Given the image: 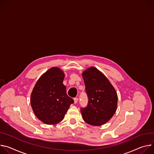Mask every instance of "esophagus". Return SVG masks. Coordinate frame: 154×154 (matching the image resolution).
I'll return each mask as SVG.
<instances>
[{"instance_id": "1", "label": "esophagus", "mask_w": 154, "mask_h": 154, "mask_svg": "<svg viewBox=\"0 0 154 154\" xmlns=\"http://www.w3.org/2000/svg\"><path fill=\"white\" fill-rule=\"evenodd\" d=\"M78 98H74V103L76 104V103H77V102H78Z\"/></svg>"}]
</instances>
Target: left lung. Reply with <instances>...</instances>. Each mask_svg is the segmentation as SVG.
<instances>
[{"label": "left lung", "mask_w": 154, "mask_h": 154, "mask_svg": "<svg viewBox=\"0 0 154 154\" xmlns=\"http://www.w3.org/2000/svg\"><path fill=\"white\" fill-rule=\"evenodd\" d=\"M82 76L89 98L87 107L81 109L84 121L93 126L103 125L117 110V92L105 75L94 66L84 70Z\"/></svg>", "instance_id": "obj_1"}]
</instances>
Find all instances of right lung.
Segmentation results:
<instances>
[{
  "mask_svg": "<svg viewBox=\"0 0 154 154\" xmlns=\"http://www.w3.org/2000/svg\"><path fill=\"white\" fill-rule=\"evenodd\" d=\"M65 74L60 68L53 66L37 80L30 96V104L37 117L47 125L61 122L73 100L66 94L63 84Z\"/></svg>",
  "mask_w": 154,
  "mask_h": 154,
  "instance_id": "obj_1",
  "label": "right lung"
}]
</instances>
